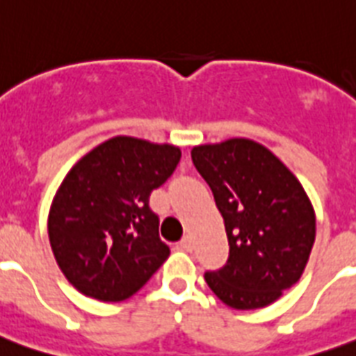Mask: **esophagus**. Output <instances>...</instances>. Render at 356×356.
<instances>
[{
    "label": "esophagus",
    "instance_id": "1",
    "mask_svg": "<svg viewBox=\"0 0 356 356\" xmlns=\"http://www.w3.org/2000/svg\"><path fill=\"white\" fill-rule=\"evenodd\" d=\"M179 248L183 249V251H192V249H194V242H192V238L186 234V236H184L183 240L179 242Z\"/></svg>",
    "mask_w": 356,
    "mask_h": 356
}]
</instances>
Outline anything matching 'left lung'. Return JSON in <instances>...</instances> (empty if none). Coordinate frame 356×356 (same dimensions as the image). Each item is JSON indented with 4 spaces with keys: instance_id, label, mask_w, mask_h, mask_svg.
I'll use <instances>...</instances> for the list:
<instances>
[{
    "instance_id": "1",
    "label": "left lung",
    "mask_w": 356,
    "mask_h": 356,
    "mask_svg": "<svg viewBox=\"0 0 356 356\" xmlns=\"http://www.w3.org/2000/svg\"><path fill=\"white\" fill-rule=\"evenodd\" d=\"M192 161L225 222L229 260L205 281L236 310L268 307L301 279L316 240L303 184L268 147L249 138L194 145Z\"/></svg>"
}]
</instances>
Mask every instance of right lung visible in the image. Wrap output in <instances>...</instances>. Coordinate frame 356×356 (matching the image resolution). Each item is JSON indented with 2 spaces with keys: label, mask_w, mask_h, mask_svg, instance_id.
<instances>
[{
  "label": "right lung",
  "mask_w": 356,
  "mask_h": 356,
  "mask_svg": "<svg viewBox=\"0 0 356 356\" xmlns=\"http://www.w3.org/2000/svg\"><path fill=\"white\" fill-rule=\"evenodd\" d=\"M179 161L177 145L120 134L75 162L47 214L53 254L72 286L118 303L164 264L170 248L159 238L149 194Z\"/></svg>",
  "instance_id": "obj_1"
}]
</instances>
